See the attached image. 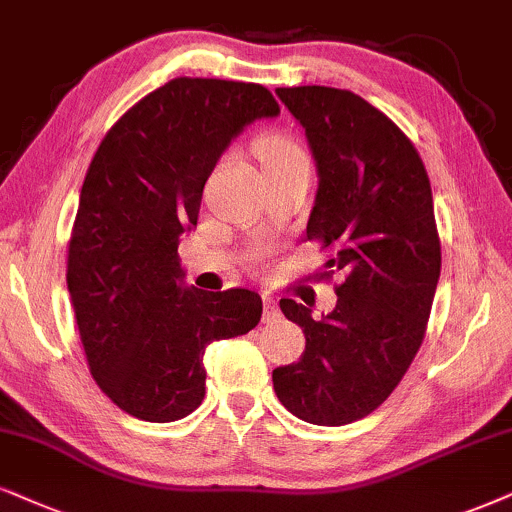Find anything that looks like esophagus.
<instances>
[{
	"label": "esophagus",
	"mask_w": 512,
	"mask_h": 512,
	"mask_svg": "<svg viewBox=\"0 0 512 512\" xmlns=\"http://www.w3.org/2000/svg\"><path fill=\"white\" fill-rule=\"evenodd\" d=\"M262 302H264L262 321H264V323H271V321H276V319H278V304H276L274 297H271L269 293H264V295H262Z\"/></svg>",
	"instance_id": "34e87169"
}]
</instances>
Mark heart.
I'll list each match as a JSON object with an SVG mask.
<instances>
[{
	"mask_svg": "<svg viewBox=\"0 0 512 512\" xmlns=\"http://www.w3.org/2000/svg\"><path fill=\"white\" fill-rule=\"evenodd\" d=\"M262 155L267 167L293 163V160H307V155H304L302 148L297 146L293 139L281 137V134H271V137L262 141Z\"/></svg>",
	"mask_w": 512,
	"mask_h": 512,
	"instance_id": "obj_1",
	"label": "heart"
}]
</instances>
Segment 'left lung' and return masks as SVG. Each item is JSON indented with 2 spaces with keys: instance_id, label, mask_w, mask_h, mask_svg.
Segmentation results:
<instances>
[{
  "instance_id": "8db88e82",
  "label": "left lung",
  "mask_w": 512,
  "mask_h": 512,
  "mask_svg": "<svg viewBox=\"0 0 512 512\" xmlns=\"http://www.w3.org/2000/svg\"><path fill=\"white\" fill-rule=\"evenodd\" d=\"M276 94L307 134L319 172L307 241L331 252L323 276L342 274V283L319 321L281 300L307 345L271 378L293 416L335 428L378 409L425 338L442 269L432 189L411 139L361 96L319 84Z\"/></svg>"
}]
</instances>
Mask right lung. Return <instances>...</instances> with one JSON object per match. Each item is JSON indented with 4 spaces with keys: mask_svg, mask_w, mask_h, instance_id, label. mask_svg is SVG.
I'll list each match as a JSON object with an SVG mask.
<instances>
[{
    "mask_svg": "<svg viewBox=\"0 0 512 512\" xmlns=\"http://www.w3.org/2000/svg\"><path fill=\"white\" fill-rule=\"evenodd\" d=\"M281 113L267 87L174 77L108 129L84 177L68 290L89 371L129 416L172 423L205 397V347L260 323L262 297L186 288L179 236L231 139Z\"/></svg>",
    "mask_w": 512,
    "mask_h": 512,
    "instance_id": "obj_1",
    "label": "right lung"
}]
</instances>
